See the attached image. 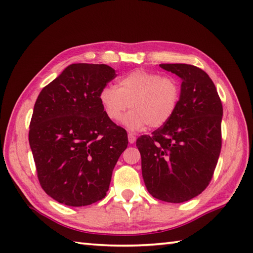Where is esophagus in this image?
<instances>
[{
  "mask_svg": "<svg viewBox=\"0 0 253 253\" xmlns=\"http://www.w3.org/2000/svg\"><path fill=\"white\" fill-rule=\"evenodd\" d=\"M128 141H129V143H135V141H136V137L132 135V133H128Z\"/></svg>",
  "mask_w": 253,
  "mask_h": 253,
  "instance_id": "34e87169",
  "label": "esophagus"
}]
</instances>
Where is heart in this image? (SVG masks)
I'll list each match as a JSON object with an SVG mask.
<instances>
[{
    "label": "heart",
    "instance_id": "1",
    "mask_svg": "<svg viewBox=\"0 0 253 253\" xmlns=\"http://www.w3.org/2000/svg\"><path fill=\"white\" fill-rule=\"evenodd\" d=\"M180 84L174 76L136 69L117 79L116 87L105 85L99 93L104 114L111 122L122 120L131 130L165 125L174 115L180 101Z\"/></svg>",
    "mask_w": 253,
    "mask_h": 253
}]
</instances>
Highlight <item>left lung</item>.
<instances>
[{
    "mask_svg": "<svg viewBox=\"0 0 253 253\" xmlns=\"http://www.w3.org/2000/svg\"><path fill=\"white\" fill-rule=\"evenodd\" d=\"M181 78L180 101L170 120L137 139L142 177L152 197L190 200L211 181L222 148L221 99L212 79L188 64H160Z\"/></svg>",
    "mask_w": 253,
    "mask_h": 253,
    "instance_id": "obj_1",
    "label": "left lung"
}]
</instances>
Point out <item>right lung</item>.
Here are the masks:
<instances>
[{"mask_svg":"<svg viewBox=\"0 0 253 253\" xmlns=\"http://www.w3.org/2000/svg\"><path fill=\"white\" fill-rule=\"evenodd\" d=\"M115 77L105 64H72L38 95L29 130L38 179L65 206L102 200L127 148L126 130L106 117L99 101Z\"/></svg>","mask_w":253,"mask_h":253,"instance_id":"add662e5","label":"right lung"}]
</instances>
